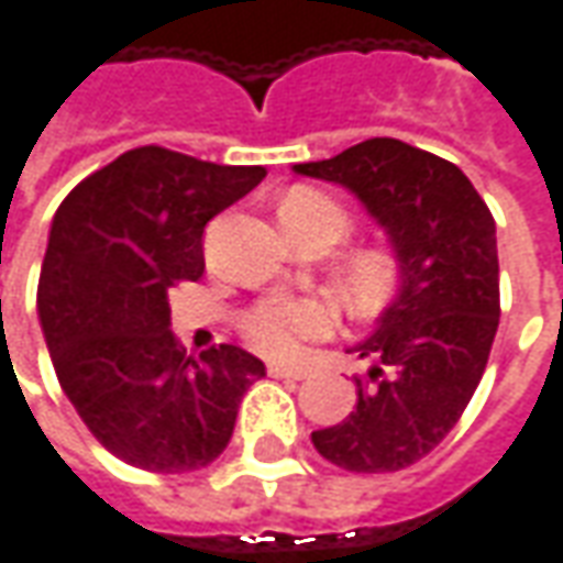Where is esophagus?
I'll return each mask as SVG.
<instances>
[{
	"mask_svg": "<svg viewBox=\"0 0 563 563\" xmlns=\"http://www.w3.org/2000/svg\"><path fill=\"white\" fill-rule=\"evenodd\" d=\"M267 373L274 378H305L308 376V369L305 366H283V363H271L267 366Z\"/></svg>",
	"mask_w": 563,
	"mask_h": 563,
	"instance_id": "esophagus-1",
	"label": "esophagus"
}]
</instances>
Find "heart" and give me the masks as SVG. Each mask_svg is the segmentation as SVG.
<instances>
[{"label":"heart","mask_w":563,"mask_h":563,"mask_svg":"<svg viewBox=\"0 0 563 563\" xmlns=\"http://www.w3.org/2000/svg\"><path fill=\"white\" fill-rule=\"evenodd\" d=\"M283 228L298 240L339 243L351 233V216L330 194L296 187L280 206ZM407 280L400 252L382 243H363L345 252L342 283L361 308L388 305ZM339 323V308L323 296H271L240 317V330L255 351L267 357H292L301 342L330 335Z\"/></svg>","instance_id":"1"}]
</instances>
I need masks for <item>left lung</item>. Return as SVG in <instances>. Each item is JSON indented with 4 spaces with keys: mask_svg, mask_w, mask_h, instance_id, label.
<instances>
[{
    "mask_svg": "<svg viewBox=\"0 0 563 563\" xmlns=\"http://www.w3.org/2000/svg\"><path fill=\"white\" fill-rule=\"evenodd\" d=\"M298 175L354 190L407 265L404 289L357 345L376 363L357 410L313 431L317 453L357 474L410 468L453 431L499 330L496 221L450 159L397 137H369Z\"/></svg>",
    "mask_w": 563,
    "mask_h": 563,
    "instance_id": "8db88e82",
    "label": "left lung"
}]
</instances>
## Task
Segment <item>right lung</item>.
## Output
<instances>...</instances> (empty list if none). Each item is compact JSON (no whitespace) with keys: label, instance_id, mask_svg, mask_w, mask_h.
<instances>
[{"label":"right lung","instance_id":"1","mask_svg":"<svg viewBox=\"0 0 563 563\" xmlns=\"http://www.w3.org/2000/svg\"><path fill=\"white\" fill-rule=\"evenodd\" d=\"M169 147H135L57 206L40 305L57 382L91 434L135 468L181 474L216 462L265 363L236 345L187 354L169 296L206 271L202 233L265 178Z\"/></svg>","mask_w":563,"mask_h":563}]
</instances>
